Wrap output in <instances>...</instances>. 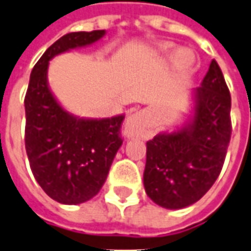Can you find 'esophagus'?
<instances>
[{"instance_id":"34e87169","label":"esophagus","mask_w":251,"mask_h":251,"mask_svg":"<svg viewBox=\"0 0 251 251\" xmlns=\"http://www.w3.org/2000/svg\"><path fill=\"white\" fill-rule=\"evenodd\" d=\"M143 129V113L142 112H134L132 115L128 116L124 132L127 136H135L139 135Z\"/></svg>"}]
</instances>
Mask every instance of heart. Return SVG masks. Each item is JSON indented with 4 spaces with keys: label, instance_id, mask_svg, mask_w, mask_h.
<instances>
[{
    "label": "heart",
    "instance_id": "b5f03b06",
    "mask_svg": "<svg viewBox=\"0 0 251 251\" xmlns=\"http://www.w3.org/2000/svg\"><path fill=\"white\" fill-rule=\"evenodd\" d=\"M169 48H171L169 45H164L161 49L168 50ZM179 61H180L181 65H187V64H190V61H191V58H190V57H188L186 53H180V54H179Z\"/></svg>",
    "mask_w": 251,
    "mask_h": 251
}]
</instances>
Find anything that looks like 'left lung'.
<instances>
[{
    "mask_svg": "<svg viewBox=\"0 0 251 251\" xmlns=\"http://www.w3.org/2000/svg\"><path fill=\"white\" fill-rule=\"evenodd\" d=\"M231 96L216 60L195 90L193 123L146 142L143 184L149 198L167 209L201 200L219 177L231 139Z\"/></svg>",
    "mask_w": 251,
    "mask_h": 251,
    "instance_id": "left-lung-1",
    "label": "left lung"
}]
</instances>
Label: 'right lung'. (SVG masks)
Listing matches in <instances>:
<instances>
[{"label":"right lung","mask_w":251,"mask_h":251,"mask_svg":"<svg viewBox=\"0 0 251 251\" xmlns=\"http://www.w3.org/2000/svg\"><path fill=\"white\" fill-rule=\"evenodd\" d=\"M105 30L70 32L43 53L32 68L24 98L25 151L34 177L54 201L76 205L98 194L122 146L124 116L101 120L67 113L48 86V65L56 54L102 38Z\"/></svg>","instance_id":"add662e5"}]
</instances>
